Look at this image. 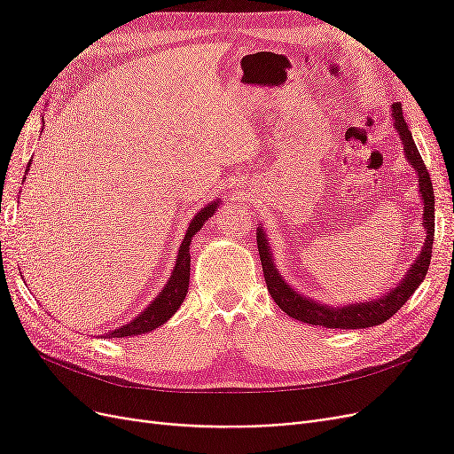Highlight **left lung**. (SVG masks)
Listing matches in <instances>:
<instances>
[{"instance_id":"left-lung-1","label":"left lung","mask_w":454,"mask_h":454,"mask_svg":"<svg viewBox=\"0 0 454 454\" xmlns=\"http://www.w3.org/2000/svg\"><path fill=\"white\" fill-rule=\"evenodd\" d=\"M392 117H394V127L402 138L405 157L411 164H413V168L419 176V193L424 202L422 225L426 231L422 252L419 254L415 263L409 267L403 280L395 287H392L388 294H384L373 301H364V303L329 307L324 303L322 305L316 303L314 299L303 297L287 286V282L282 278L280 270L277 269V265H274L265 231L259 229L257 250L261 257V267H263V274H265L267 290L274 299V303L295 320L312 324V325H324L329 329H362V327L379 325L382 322L390 320L392 316L405 305V301L415 294V290L424 280L426 272H428L430 259H432V246H434V227H435L434 187H432L430 174L426 170V164L419 153L413 136H411V130L403 119L400 102L392 104Z\"/></svg>"}]
</instances>
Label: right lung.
<instances>
[{
	"mask_svg": "<svg viewBox=\"0 0 454 454\" xmlns=\"http://www.w3.org/2000/svg\"><path fill=\"white\" fill-rule=\"evenodd\" d=\"M217 204H219V200L206 204L204 208H200V212H197L193 222L189 223V227L185 231V237L180 244V250H177L174 270L170 274L167 286L160 290V294L153 301H151V305H147V309L136 316L134 320H130L125 325H121L119 329H114V332H107L106 337H121L122 339V337H134V335L153 332L155 327L162 325L168 318H172V314H176V310L182 307L184 299L187 295V290H189V272H191L189 244H191V239H193V235H197V232L200 231L206 219L214 215Z\"/></svg>",
	"mask_w": 454,
	"mask_h": 454,
	"instance_id": "obj_1",
	"label": "right lung"
}]
</instances>
